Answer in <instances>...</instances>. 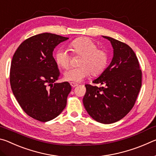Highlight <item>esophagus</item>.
I'll return each instance as SVG.
<instances>
[{
	"label": "esophagus",
	"mask_w": 156,
	"mask_h": 156,
	"mask_svg": "<svg viewBox=\"0 0 156 156\" xmlns=\"http://www.w3.org/2000/svg\"><path fill=\"white\" fill-rule=\"evenodd\" d=\"M70 84H71V86L72 87H76V86H78V83H73V82H71V83H70Z\"/></svg>",
	"instance_id": "34e87169"
}]
</instances>
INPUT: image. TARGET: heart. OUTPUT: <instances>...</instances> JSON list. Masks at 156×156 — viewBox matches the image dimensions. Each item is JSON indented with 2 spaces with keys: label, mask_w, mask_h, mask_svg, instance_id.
<instances>
[{
  "label": "heart",
  "mask_w": 156,
  "mask_h": 156,
  "mask_svg": "<svg viewBox=\"0 0 156 156\" xmlns=\"http://www.w3.org/2000/svg\"><path fill=\"white\" fill-rule=\"evenodd\" d=\"M73 54L80 55L78 67H72L64 73L65 79L71 82H80L92 76H98L103 72L108 62V55L105 49L97 48L96 43L89 38H79L69 44ZM69 53L64 48H59L55 54L57 65L67 69L70 64Z\"/></svg>",
  "instance_id": "heart-1"
}]
</instances>
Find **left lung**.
Returning <instances> with one entry per match:
<instances>
[{"label":"left lung","instance_id":"1","mask_svg":"<svg viewBox=\"0 0 156 156\" xmlns=\"http://www.w3.org/2000/svg\"><path fill=\"white\" fill-rule=\"evenodd\" d=\"M113 49L110 65L94 84H85L83 98L84 108L97 122L111 124L123 118L134 106L142 86V72L134 53L127 44L109 36Z\"/></svg>","mask_w":156,"mask_h":156}]
</instances>
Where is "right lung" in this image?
Segmentation results:
<instances>
[{
  "label": "right lung",
  "mask_w": 156,
  "mask_h": 156,
  "mask_svg": "<svg viewBox=\"0 0 156 156\" xmlns=\"http://www.w3.org/2000/svg\"><path fill=\"white\" fill-rule=\"evenodd\" d=\"M67 39L50 33L31 36L20 44L12 58L13 94L23 110L41 122L53 120L62 112L72 90L68 82L55 83L60 72L53 51Z\"/></svg>",
  "instance_id": "add662e5"
}]
</instances>
